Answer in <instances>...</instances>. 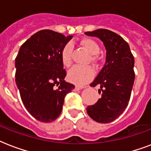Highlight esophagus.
Returning a JSON list of instances; mask_svg holds the SVG:
<instances>
[{"mask_svg": "<svg viewBox=\"0 0 151 151\" xmlns=\"http://www.w3.org/2000/svg\"><path fill=\"white\" fill-rule=\"evenodd\" d=\"M84 86H79V85H76L75 86V90H81L82 89V88H84Z\"/></svg>", "mask_w": 151, "mask_h": 151, "instance_id": "34e87169", "label": "esophagus"}]
</instances>
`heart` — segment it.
Returning a JSON list of instances; mask_svg holds the SVG:
<instances>
[{"instance_id":"obj_1","label":"heart","mask_w":151,"mask_h":151,"mask_svg":"<svg viewBox=\"0 0 151 151\" xmlns=\"http://www.w3.org/2000/svg\"><path fill=\"white\" fill-rule=\"evenodd\" d=\"M81 45L87 51L91 56V61L93 63H98V55L100 48L96 41L90 38H85L81 41ZM72 51L73 45L71 43H67L64 46L61 52L62 63L66 67L70 66L72 63ZM94 76V71L90 66H73L68 72L67 78L69 81L75 85H82L88 82Z\"/></svg>"}]
</instances>
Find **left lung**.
Masks as SVG:
<instances>
[{
    "mask_svg": "<svg viewBox=\"0 0 151 151\" xmlns=\"http://www.w3.org/2000/svg\"><path fill=\"white\" fill-rule=\"evenodd\" d=\"M85 34L100 39L106 51L105 65L90 85H100L101 98L88 106L87 113L96 122L109 123L117 119L129 104L135 81L134 57L129 44L114 32L98 29Z\"/></svg>",
    "mask_w": 151,
    "mask_h": 151,
    "instance_id": "1",
    "label": "left lung"
}]
</instances>
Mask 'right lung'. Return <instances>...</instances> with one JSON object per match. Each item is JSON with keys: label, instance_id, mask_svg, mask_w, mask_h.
<instances>
[{"label": "right lung", "instance_id": "1", "mask_svg": "<svg viewBox=\"0 0 151 151\" xmlns=\"http://www.w3.org/2000/svg\"><path fill=\"white\" fill-rule=\"evenodd\" d=\"M73 36L50 29L32 35L15 58V82L25 107L41 122L55 121L62 112L64 98L74 88L65 81L61 52Z\"/></svg>", "mask_w": 151, "mask_h": 151}]
</instances>
